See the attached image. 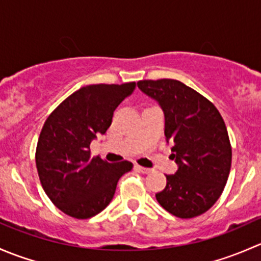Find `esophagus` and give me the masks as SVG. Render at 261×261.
I'll return each mask as SVG.
<instances>
[{"label": "esophagus", "instance_id": "34e87169", "mask_svg": "<svg viewBox=\"0 0 261 261\" xmlns=\"http://www.w3.org/2000/svg\"><path fill=\"white\" fill-rule=\"evenodd\" d=\"M135 168L139 170V172L144 173V174H147V173L151 172V169H150V168H144V167H140V165H135Z\"/></svg>", "mask_w": 261, "mask_h": 261}]
</instances>
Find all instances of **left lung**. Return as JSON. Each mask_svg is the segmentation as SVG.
<instances>
[{
  "instance_id": "left-lung-1",
  "label": "left lung",
  "mask_w": 261,
  "mask_h": 261,
  "mask_svg": "<svg viewBox=\"0 0 261 261\" xmlns=\"http://www.w3.org/2000/svg\"><path fill=\"white\" fill-rule=\"evenodd\" d=\"M138 87L164 111L165 138L178 164L156 201L177 217H197L220 198L230 174L232 149L225 121L211 101L179 81L145 80Z\"/></svg>"
}]
</instances>
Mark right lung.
<instances>
[{
	"instance_id": "1",
	"label": "right lung",
	"mask_w": 261,
	"mask_h": 261,
	"mask_svg": "<svg viewBox=\"0 0 261 261\" xmlns=\"http://www.w3.org/2000/svg\"><path fill=\"white\" fill-rule=\"evenodd\" d=\"M135 82L91 84L64 99L44 122L35 162L40 183L50 201L78 220L103 211L114 198L117 181L133 163H107L91 158L89 145L103 135L116 107L135 89Z\"/></svg>"
}]
</instances>
